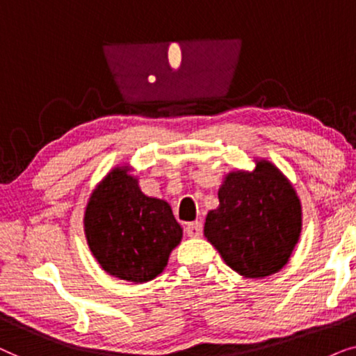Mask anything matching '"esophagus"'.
<instances>
[{
	"label": "esophagus",
	"instance_id": "1",
	"mask_svg": "<svg viewBox=\"0 0 356 356\" xmlns=\"http://www.w3.org/2000/svg\"><path fill=\"white\" fill-rule=\"evenodd\" d=\"M186 233L187 236H191V238H198V236H202L203 233V226L200 221H193V222H188L186 226Z\"/></svg>",
	"mask_w": 356,
	"mask_h": 356
}]
</instances>
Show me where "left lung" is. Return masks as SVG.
Instances as JSON below:
<instances>
[{
  "mask_svg": "<svg viewBox=\"0 0 356 356\" xmlns=\"http://www.w3.org/2000/svg\"><path fill=\"white\" fill-rule=\"evenodd\" d=\"M203 234L234 272L264 278L285 267L301 234V202L291 182L267 159L234 170L218 191Z\"/></svg>",
  "mask_w": 356,
  "mask_h": 356,
  "instance_id": "left-lung-1",
  "label": "left lung"
}]
</instances>
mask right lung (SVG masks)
<instances>
[{
  "mask_svg": "<svg viewBox=\"0 0 356 356\" xmlns=\"http://www.w3.org/2000/svg\"><path fill=\"white\" fill-rule=\"evenodd\" d=\"M130 170L129 165L112 169L94 188L84 211V233L108 275L145 283L168 265L182 227L169 203L145 195Z\"/></svg>",
  "mask_w": 356,
  "mask_h": 356,
  "instance_id": "1",
  "label": "right lung"
}]
</instances>
